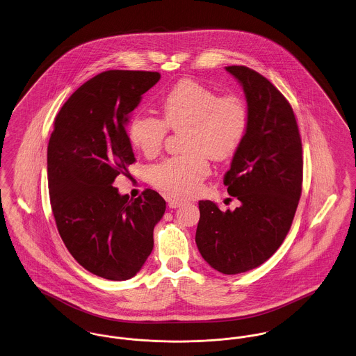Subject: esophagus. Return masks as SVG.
I'll return each mask as SVG.
<instances>
[{
  "label": "esophagus",
  "mask_w": 356,
  "mask_h": 356,
  "mask_svg": "<svg viewBox=\"0 0 356 356\" xmlns=\"http://www.w3.org/2000/svg\"><path fill=\"white\" fill-rule=\"evenodd\" d=\"M183 204V200H179V199H168V206L169 209H177Z\"/></svg>",
  "instance_id": "obj_1"
}]
</instances>
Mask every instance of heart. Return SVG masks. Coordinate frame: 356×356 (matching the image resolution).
<instances>
[{
  "label": "heart",
  "instance_id": "obj_1",
  "mask_svg": "<svg viewBox=\"0 0 356 356\" xmlns=\"http://www.w3.org/2000/svg\"><path fill=\"white\" fill-rule=\"evenodd\" d=\"M163 119L136 113L127 127L131 145L146 157L156 156L168 129L186 133L187 156L168 159L149 170L159 190L176 197H188L200 188L209 175L207 156L216 161L232 157L240 147L248 126L244 102L218 93L200 82H177L161 100Z\"/></svg>",
  "mask_w": 356,
  "mask_h": 356
}]
</instances>
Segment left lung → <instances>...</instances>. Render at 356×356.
Masks as SVG:
<instances>
[{
	"instance_id": "left-lung-1",
	"label": "left lung",
	"mask_w": 356,
	"mask_h": 356,
	"mask_svg": "<svg viewBox=\"0 0 356 356\" xmlns=\"http://www.w3.org/2000/svg\"><path fill=\"white\" fill-rule=\"evenodd\" d=\"M226 70L241 83L248 106L245 136L223 184L241 202L220 210L200 200L195 241L219 273H246L267 261L286 238L302 192V142L293 108L266 77L246 66Z\"/></svg>"
}]
</instances>
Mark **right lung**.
Wrapping results in <instances>:
<instances>
[{
	"instance_id": "add662e5",
	"label": "right lung",
	"mask_w": 356,
	"mask_h": 356,
	"mask_svg": "<svg viewBox=\"0 0 356 356\" xmlns=\"http://www.w3.org/2000/svg\"><path fill=\"white\" fill-rule=\"evenodd\" d=\"M160 79L157 72H103L82 83L55 118L47 147L55 223L77 263L104 279L137 275L166 209L159 192L130 199L113 187L136 163L126 131L130 113Z\"/></svg>"
}]
</instances>
